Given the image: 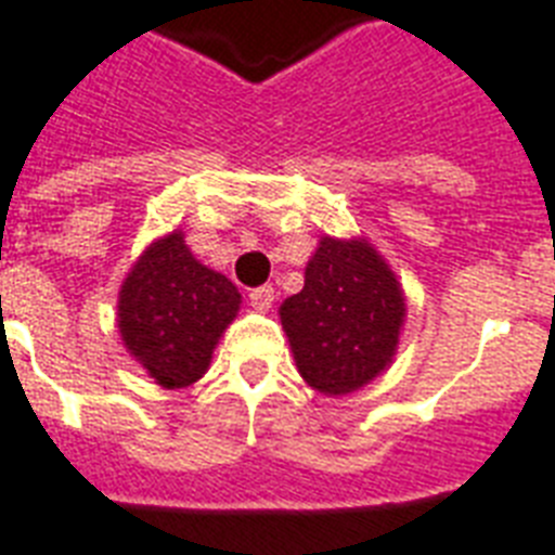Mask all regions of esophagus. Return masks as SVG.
Wrapping results in <instances>:
<instances>
[{
	"mask_svg": "<svg viewBox=\"0 0 555 555\" xmlns=\"http://www.w3.org/2000/svg\"><path fill=\"white\" fill-rule=\"evenodd\" d=\"M250 305L256 311H270V305H273V287L261 285L256 291H250Z\"/></svg>",
	"mask_w": 555,
	"mask_h": 555,
	"instance_id": "34e87169",
	"label": "esophagus"
}]
</instances>
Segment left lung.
Wrapping results in <instances>:
<instances>
[{"instance_id":"1","label":"left lung","mask_w":555,"mask_h":555,"mask_svg":"<svg viewBox=\"0 0 555 555\" xmlns=\"http://www.w3.org/2000/svg\"><path fill=\"white\" fill-rule=\"evenodd\" d=\"M279 317L305 383L348 395L391 365L405 296L365 238L325 235L305 268V287L282 302Z\"/></svg>"}]
</instances>
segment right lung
<instances>
[{
	"label": "right lung",
	"instance_id": "add662e5",
	"mask_svg": "<svg viewBox=\"0 0 555 555\" xmlns=\"http://www.w3.org/2000/svg\"><path fill=\"white\" fill-rule=\"evenodd\" d=\"M238 305V287L201 264L176 230L152 242L129 270L117 296V328L158 386L186 388L209 369Z\"/></svg>",
	"mask_w": 555,
	"mask_h": 555
}]
</instances>
